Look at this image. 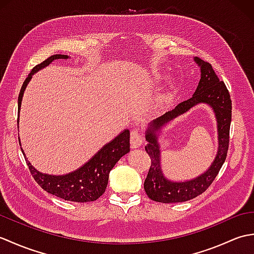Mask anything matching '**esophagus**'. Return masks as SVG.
<instances>
[{
    "label": "esophagus",
    "instance_id": "obj_1",
    "mask_svg": "<svg viewBox=\"0 0 254 254\" xmlns=\"http://www.w3.org/2000/svg\"><path fill=\"white\" fill-rule=\"evenodd\" d=\"M130 143H131V147L132 148L141 147L142 145H143V143H144V138L142 136V134H139L138 131H136V130H133L131 132Z\"/></svg>",
    "mask_w": 254,
    "mask_h": 254
}]
</instances>
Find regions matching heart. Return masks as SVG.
Returning a JSON list of instances; mask_svg holds the SVG:
<instances>
[{
    "mask_svg": "<svg viewBox=\"0 0 254 254\" xmlns=\"http://www.w3.org/2000/svg\"><path fill=\"white\" fill-rule=\"evenodd\" d=\"M165 78H166V75L163 73H156L154 75L155 82H160L161 79H165ZM174 96H175V85L171 83L169 84L168 87L163 91V93H160L157 96V98H156L155 104H154L155 109L157 111H163L167 109L172 102V100H174Z\"/></svg>",
    "mask_w": 254,
    "mask_h": 254,
    "instance_id": "obj_1",
    "label": "heart"
}]
</instances>
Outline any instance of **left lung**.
I'll use <instances>...</instances> for the list:
<instances>
[{"label":"left lung","mask_w":254,"mask_h":254,"mask_svg":"<svg viewBox=\"0 0 254 254\" xmlns=\"http://www.w3.org/2000/svg\"><path fill=\"white\" fill-rule=\"evenodd\" d=\"M193 60L201 71V78L193 96L190 99L180 102L174 110L155 119L148 124L145 131V139L148 142L145 150L152 159V165L145 179L144 189L147 196L155 202L180 203L202 194L212 185L227 156L231 122L230 95L224 82H220L209 63L198 58H194ZM198 104L209 106L217 119L219 139L217 155L209 168L201 175L192 180L172 181L165 177L161 168L159 138L162 130L168 124Z\"/></svg>","instance_id":"obj_1"}]
</instances>
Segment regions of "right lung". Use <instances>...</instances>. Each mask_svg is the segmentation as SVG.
<instances>
[{"mask_svg": "<svg viewBox=\"0 0 254 254\" xmlns=\"http://www.w3.org/2000/svg\"><path fill=\"white\" fill-rule=\"evenodd\" d=\"M61 59L67 60L69 57L65 55H55L32 68L28 77L26 78L23 86H21L18 96V122L23 96L27 85L29 84L30 79L32 78V75L45 68L55 60H61ZM21 152L25 156L26 163L29 167L32 177L45 191L52 194V195L65 199V201L78 203L91 202L96 201L105 193L111 169L121 159V157L130 152V131L127 128L121 131L115 138L105 144L93 157L86 161L79 168L64 175H49L38 171L26 157L23 148H21Z\"/></svg>", "mask_w": 254, "mask_h": 254, "instance_id": "obj_1", "label": "right lung"}]
</instances>
